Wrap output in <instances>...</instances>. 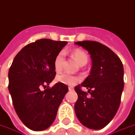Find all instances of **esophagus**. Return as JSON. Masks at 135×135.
Masks as SVG:
<instances>
[{
  "mask_svg": "<svg viewBox=\"0 0 135 135\" xmlns=\"http://www.w3.org/2000/svg\"><path fill=\"white\" fill-rule=\"evenodd\" d=\"M68 90H69L70 91L73 90V87H68Z\"/></svg>",
  "mask_w": 135,
  "mask_h": 135,
  "instance_id": "1",
  "label": "esophagus"
}]
</instances>
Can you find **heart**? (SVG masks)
Wrapping results in <instances>:
<instances>
[{
    "label": "heart",
    "mask_w": 135,
    "mask_h": 135,
    "mask_svg": "<svg viewBox=\"0 0 135 135\" xmlns=\"http://www.w3.org/2000/svg\"><path fill=\"white\" fill-rule=\"evenodd\" d=\"M66 52H60L56 56L54 61V68L56 73H60L63 69L64 62H65V54ZM70 55L76 62L81 66L85 65L89 60V57L86 52L81 49H75L71 51ZM56 81L58 82L73 86L76 84L81 81V78L76 76H71L67 73H62L56 76Z\"/></svg>",
    "instance_id": "obj_1"
}]
</instances>
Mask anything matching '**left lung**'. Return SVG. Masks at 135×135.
Segmentation results:
<instances>
[{"label": "left lung", "mask_w": 135, "mask_h": 135, "mask_svg": "<svg viewBox=\"0 0 135 135\" xmlns=\"http://www.w3.org/2000/svg\"><path fill=\"white\" fill-rule=\"evenodd\" d=\"M92 59L90 74L75 87L78 99L74 106L77 118L92 129H101L115 117L123 90V66L110 48L95 41L76 42ZM88 89L87 92L81 90Z\"/></svg>", "instance_id": "left-lung-1"}]
</instances>
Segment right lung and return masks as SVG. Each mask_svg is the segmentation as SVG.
<instances>
[{
    "label": "right lung",
    "instance_id": "add662e5",
    "mask_svg": "<svg viewBox=\"0 0 135 135\" xmlns=\"http://www.w3.org/2000/svg\"><path fill=\"white\" fill-rule=\"evenodd\" d=\"M67 44L49 39L36 40L20 50L9 68V91L14 107L30 129L42 131L51 125L68 91L60 82L48 86L56 76L54 59Z\"/></svg>",
    "mask_w": 135,
    "mask_h": 135
}]
</instances>
